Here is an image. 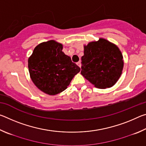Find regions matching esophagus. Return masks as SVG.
<instances>
[{
  "label": "esophagus",
  "instance_id": "1",
  "mask_svg": "<svg viewBox=\"0 0 146 146\" xmlns=\"http://www.w3.org/2000/svg\"><path fill=\"white\" fill-rule=\"evenodd\" d=\"M76 64H77L78 65V67H80V68H81V62H80V61H79V62H78L77 63H76Z\"/></svg>",
  "mask_w": 146,
  "mask_h": 146
}]
</instances>
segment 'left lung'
<instances>
[{"label":"left lung","instance_id":"1","mask_svg":"<svg viewBox=\"0 0 146 146\" xmlns=\"http://www.w3.org/2000/svg\"><path fill=\"white\" fill-rule=\"evenodd\" d=\"M81 74L94 86L106 89L114 86L122 74L123 60L118 47L104 38L84 46Z\"/></svg>","mask_w":146,"mask_h":146}]
</instances>
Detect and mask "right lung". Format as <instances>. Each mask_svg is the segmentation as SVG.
<instances>
[{
	"instance_id": "right-lung-1",
	"label": "right lung",
	"mask_w": 146,
	"mask_h": 146,
	"mask_svg": "<svg viewBox=\"0 0 146 146\" xmlns=\"http://www.w3.org/2000/svg\"><path fill=\"white\" fill-rule=\"evenodd\" d=\"M63 46L51 40L39 44L28 58L30 77L39 90L55 95L66 90L80 71L70 56L62 52Z\"/></svg>"
}]
</instances>
